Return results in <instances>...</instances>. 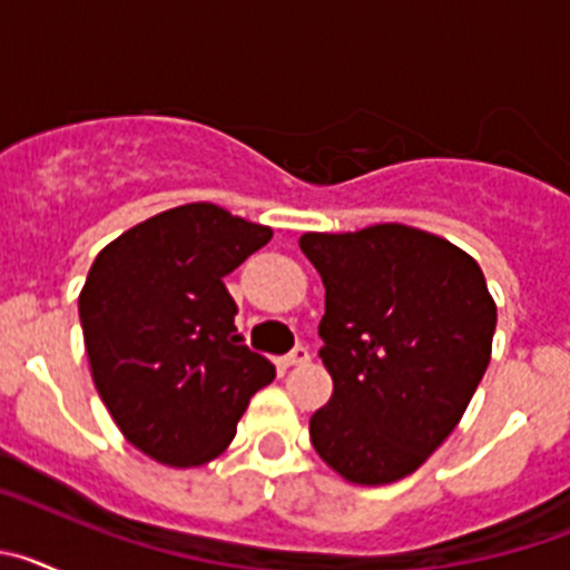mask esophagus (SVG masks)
<instances>
[{
	"mask_svg": "<svg viewBox=\"0 0 570 570\" xmlns=\"http://www.w3.org/2000/svg\"><path fill=\"white\" fill-rule=\"evenodd\" d=\"M282 362H285V365L288 367H296V365H308L311 362V351L308 347H294V351H291L288 356H282Z\"/></svg>",
	"mask_w": 570,
	"mask_h": 570,
	"instance_id": "1",
	"label": "esophagus"
}]
</instances>
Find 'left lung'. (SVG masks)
I'll return each mask as SVG.
<instances>
[{
  "label": "left lung",
  "instance_id": "1",
  "mask_svg": "<svg viewBox=\"0 0 570 570\" xmlns=\"http://www.w3.org/2000/svg\"><path fill=\"white\" fill-rule=\"evenodd\" d=\"M299 248L325 285L320 356L334 380L311 442L351 485H391L460 425L491 362L497 302L471 254L411 225L302 234Z\"/></svg>",
  "mask_w": 570,
  "mask_h": 570
}]
</instances>
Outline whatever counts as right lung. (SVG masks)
<instances>
[{"instance_id": "1", "label": "right lung", "mask_w": 570, "mask_h": 570, "mask_svg": "<svg viewBox=\"0 0 570 570\" xmlns=\"http://www.w3.org/2000/svg\"><path fill=\"white\" fill-rule=\"evenodd\" d=\"M274 230L214 203L163 210L97 254L79 291L90 376L125 440L170 468L234 442L274 365L239 345L223 276Z\"/></svg>"}]
</instances>
